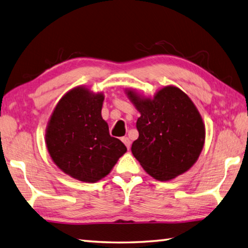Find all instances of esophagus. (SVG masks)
Returning <instances> with one entry per match:
<instances>
[{
	"label": "esophagus",
	"mask_w": 248,
	"mask_h": 248,
	"mask_svg": "<svg viewBox=\"0 0 248 248\" xmlns=\"http://www.w3.org/2000/svg\"><path fill=\"white\" fill-rule=\"evenodd\" d=\"M122 141L124 142L125 146L127 147V149L130 148V140H129L128 137H123V138H122Z\"/></svg>",
	"instance_id": "esophagus-1"
}]
</instances>
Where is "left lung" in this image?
Segmentation results:
<instances>
[{
	"instance_id": "obj_1",
	"label": "left lung",
	"mask_w": 248,
	"mask_h": 248,
	"mask_svg": "<svg viewBox=\"0 0 248 248\" xmlns=\"http://www.w3.org/2000/svg\"><path fill=\"white\" fill-rule=\"evenodd\" d=\"M126 93L140 112L134 156L160 181L184 174L197 162L205 140L203 120L192 100L175 86L162 88L153 99L134 91Z\"/></svg>"
}]
</instances>
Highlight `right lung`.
Listing matches in <instances>:
<instances>
[{
	"mask_svg": "<svg viewBox=\"0 0 248 248\" xmlns=\"http://www.w3.org/2000/svg\"><path fill=\"white\" fill-rule=\"evenodd\" d=\"M104 99L85 87L73 88L59 100L46 128L51 160L80 181L104 178L127 150L120 139L110 136L101 116Z\"/></svg>",
	"mask_w": 248,
	"mask_h": 248,
	"instance_id": "obj_1",
	"label": "right lung"
}]
</instances>
